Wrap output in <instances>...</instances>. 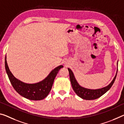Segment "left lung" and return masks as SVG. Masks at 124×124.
<instances>
[{"mask_svg": "<svg viewBox=\"0 0 124 124\" xmlns=\"http://www.w3.org/2000/svg\"><path fill=\"white\" fill-rule=\"evenodd\" d=\"M117 70H118V61H117V62L116 73L114 78H113V79L111 82V83L105 87L99 88V89H88V88H86L80 86L79 83H78L77 80H76L72 70L70 68H68V70L69 71L70 73V83H71L74 92H75L78 97L81 98L83 99L88 100V101L98 99V98L101 97V96L103 95V94H104L106 92H107L108 90L110 89V88L112 87L114 83L116 77Z\"/></svg>", "mask_w": 124, "mask_h": 124, "instance_id": "8db88e82", "label": "left lung"}]
</instances>
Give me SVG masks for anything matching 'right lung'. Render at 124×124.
Segmentation results:
<instances>
[{
    "mask_svg": "<svg viewBox=\"0 0 124 124\" xmlns=\"http://www.w3.org/2000/svg\"><path fill=\"white\" fill-rule=\"evenodd\" d=\"M5 67L9 79L13 88L20 95L32 101H40L48 95L52 87L54 78L63 66H59L53 70L48 75L41 81L36 83H26L15 78L8 66L7 56L5 57Z\"/></svg>",
    "mask_w": 124,
    "mask_h": 124,
    "instance_id": "add662e5",
    "label": "right lung"
}]
</instances>
